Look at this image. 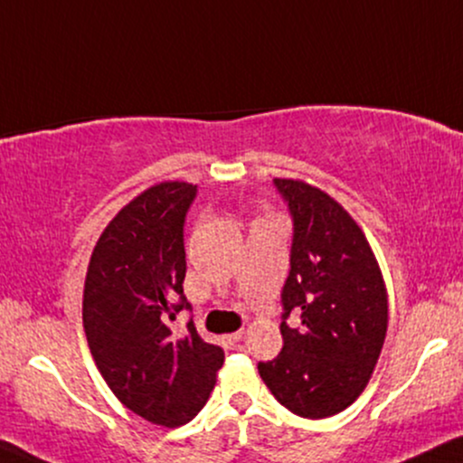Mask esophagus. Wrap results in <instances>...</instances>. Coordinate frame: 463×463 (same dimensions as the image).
<instances>
[{
	"instance_id": "1",
	"label": "esophagus",
	"mask_w": 463,
	"mask_h": 463,
	"mask_svg": "<svg viewBox=\"0 0 463 463\" xmlns=\"http://www.w3.org/2000/svg\"><path fill=\"white\" fill-rule=\"evenodd\" d=\"M242 336H244V330H236V333L227 335V344H230V345H236L238 341H242Z\"/></svg>"
}]
</instances>
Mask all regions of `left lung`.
Instances as JSON below:
<instances>
[{"instance_id": "1", "label": "left lung", "mask_w": 463, "mask_h": 463, "mask_svg": "<svg viewBox=\"0 0 463 463\" xmlns=\"http://www.w3.org/2000/svg\"><path fill=\"white\" fill-rule=\"evenodd\" d=\"M294 222L281 292V354L260 363L272 395L302 419H326L356 402L373 373L386 326L384 279L367 238L319 188L275 178ZM301 313V326L287 324Z\"/></svg>"}]
</instances>
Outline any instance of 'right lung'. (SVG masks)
I'll return each mask as SVG.
<instances>
[{
	"mask_svg": "<svg viewBox=\"0 0 463 463\" xmlns=\"http://www.w3.org/2000/svg\"><path fill=\"white\" fill-rule=\"evenodd\" d=\"M195 184L161 182L119 210L96 242L83 292V328L96 367L119 402L154 425L180 427L205 406L225 352L205 344L184 289V221Z\"/></svg>",
	"mask_w": 463,
	"mask_h": 463,
	"instance_id": "obj_1",
	"label": "right lung"
}]
</instances>
